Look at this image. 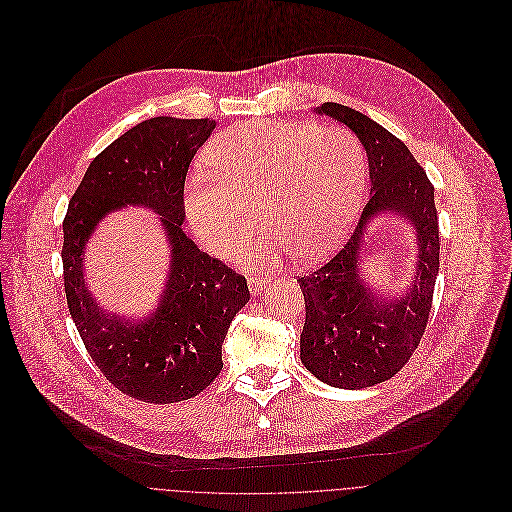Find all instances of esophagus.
I'll list each match as a JSON object with an SVG mask.
<instances>
[{
	"instance_id": "obj_1",
	"label": "esophagus",
	"mask_w": 512,
	"mask_h": 512,
	"mask_svg": "<svg viewBox=\"0 0 512 512\" xmlns=\"http://www.w3.org/2000/svg\"><path fill=\"white\" fill-rule=\"evenodd\" d=\"M270 286V282L268 280H262V278H258V276H252V278H248V288H250V292L256 296V294H260L264 288H268Z\"/></svg>"
}]
</instances>
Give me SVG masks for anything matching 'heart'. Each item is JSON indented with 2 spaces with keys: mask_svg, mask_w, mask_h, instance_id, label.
Segmentation results:
<instances>
[{
  "mask_svg": "<svg viewBox=\"0 0 512 512\" xmlns=\"http://www.w3.org/2000/svg\"><path fill=\"white\" fill-rule=\"evenodd\" d=\"M206 159L216 181L189 183V226L208 252L230 256L258 230L260 212L272 234L236 256L248 270L276 268L288 254L302 264L329 256L361 206L365 155L337 127L244 123L222 133Z\"/></svg>",
  "mask_w": 512,
  "mask_h": 512,
  "instance_id": "heart-1",
  "label": "heart"
}]
</instances>
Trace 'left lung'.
<instances>
[{
    "mask_svg": "<svg viewBox=\"0 0 512 512\" xmlns=\"http://www.w3.org/2000/svg\"><path fill=\"white\" fill-rule=\"evenodd\" d=\"M317 115L349 127L365 147L371 197L343 250L298 278L306 304L300 361L331 387L363 389L391 379L426 331L440 268L434 187L410 149L367 115L337 102ZM389 213L415 226L419 246L413 280L397 295H381L360 272L370 224Z\"/></svg>",
    "mask_w": 512,
    "mask_h": 512,
    "instance_id": "1",
    "label": "left lung"
}]
</instances>
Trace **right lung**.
Masks as SVG:
<instances>
[{
    "mask_svg": "<svg viewBox=\"0 0 512 512\" xmlns=\"http://www.w3.org/2000/svg\"><path fill=\"white\" fill-rule=\"evenodd\" d=\"M216 121L155 117L113 141L88 165L62 224L70 317L96 367L149 403L195 397L222 371L230 323L250 300L246 278L201 252L181 228L183 183ZM129 205L157 213L170 268L156 309L127 320L102 310L85 282V244L98 223Z\"/></svg>",
    "mask_w": 512,
    "mask_h": 512,
    "instance_id": "right-lung-1",
    "label": "right lung"
}]
</instances>
